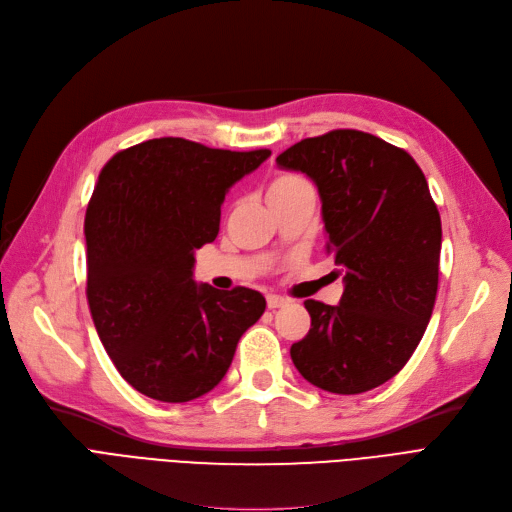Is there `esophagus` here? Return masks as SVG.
I'll use <instances>...</instances> for the list:
<instances>
[{"instance_id":"esophagus-1","label":"esophagus","mask_w":512,"mask_h":512,"mask_svg":"<svg viewBox=\"0 0 512 512\" xmlns=\"http://www.w3.org/2000/svg\"><path fill=\"white\" fill-rule=\"evenodd\" d=\"M266 301H268V308H270V310L282 308V306L287 304V299H282V297H278V295H268V297H266Z\"/></svg>"}]
</instances>
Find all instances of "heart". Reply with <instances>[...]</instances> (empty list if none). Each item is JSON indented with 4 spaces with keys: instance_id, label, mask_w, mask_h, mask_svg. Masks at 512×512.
<instances>
[{
    "instance_id": "b5f03b06",
    "label": "heart",
    "mask_w": 512,
    "mask_h": 512,
    "mask_svg": "<svg viewBox=\"0 0 512 512\" xmlns=\"http://www.w3.org/2000/svg\"><path fill=\"white\" fill-rule=\"evenodd\" d=\"M306 183H308L306 179H301V177H297V175H289V173L278 175V177L270 183L268 198L278 196V194H287V192H291V189H297V187L306 185Z\"/></svg>"
}]
</instances>
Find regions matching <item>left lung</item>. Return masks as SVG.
Returning a JSON list of instances; mask_svg holds the SVG:
<instances>
[{"label":"left lung","mask_w":512,"mask_h":512,"mask_svg":"<svg viewBox=\"0 0 512 512\" xmlns=\"http://www.w3.org/2000/svg\"><path fill=\"white\" fill-rule=\"evenodd\" d=\"M276 162L316 183L325 249L346 282L337 306L304 301L312 327L291 346L293 365L333 394L382 386L418 348L439 289L441 217L422 168L352 128L299 141Z\"/></svg>","instance_id":"8db88e82"}]
</instances>
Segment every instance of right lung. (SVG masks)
I'll return each instance as SVG.
<instances>
[{"mask_svg": "<svg viewBox=\"0 0 512 512\" xmlns=\"http://www.w3.org/2000/svg\"><path fill=\"white\" fill-rule=\"evenodd\" d=\"M270 154L162 137L101 170L84 219L86 297L111 363L149 399L211 392L266 310L253 289L196 285L192 268L196 249L219 234L227 189Z\"/></svg>", "mask_w": 512, "mask_h": 512, "instance_id": "right-lung-1", "label": "right lung"}]
</instances>
